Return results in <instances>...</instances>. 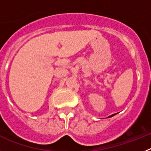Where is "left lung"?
<instances>
[{
	"label": "left lung",
	"instance_id": "obj_1",
	"mask_svg": "<svg viewBox=\"0 0 151 151\" xmlns=\"http://www.w3.org/2000/svg\"><path fill=\"white\" fill-rule=\"evenodd\" d=\"M115 114H116V113H115ZM115 114H113V115H109V117H108V118H110V117H112V116H114V115H115Z\"/></svg>",
	"mask_w": 151,
	"mask_h": 151
}]
</instances>
